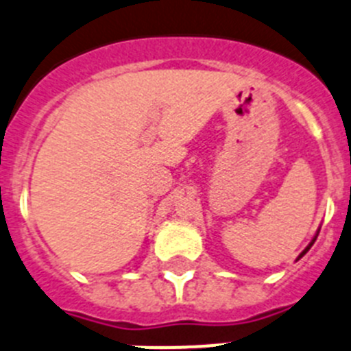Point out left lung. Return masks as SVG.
Returning a JSON list of instances; mask_svg holds the SVG:
<instances>
[{
  "mask_svg": "<svg viewBox=\"0 0 351 351\" xmlns=\"http://www.w3.org/2000/svg\"><path fill=\"white\" fill-rule=\"evenodd\" d=\"M317 237H318V233H317ZM317 237H315V239H313V240H311V243H310V245H308V247H306V249H304V250H303V252H301V254H300V257H298V259H301V257H303V256H304V254H306V252H308V250H310V247H311V245H313V242H315V240H317Z\"/></svg>",
  "mask_w": 351,
  "mask_h": 351,
  "instance_id": "1",
  "label": "left lung"
}]
</instances>
